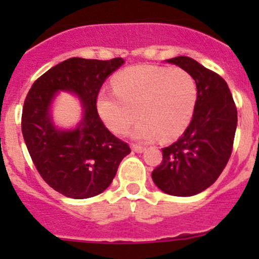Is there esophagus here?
I'll return each instance as SVG.
<instances>
[{
  "label": "esophagus",
  "mask_w": 259,
  "mask_h": 259,
  "mask_svg": "<svg viewBox=\"0 0 259 259\" xmlns=\"http://www.w3.org/2000/svg\"><path fill=\"white\" fill-rule=\"evenodd\" d=\"M146 148L145 146H141V145H137V144H132V150L136 153H143Z\"/></svg>",
  "instance_id": "1"
}]
</instances>
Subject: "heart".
I'll return each instance as SVG.
<instances>
[{
	"label": "heart",
	"instance_id": "heart-1",
	"mask_svg": "<svg viewBox=\"0 0 259 259\" xmlns=\"http://www.w3.org/2000/svg\"><path fill=\"white\" fill-rule=\"evenodd\" d=\"M114 92L97 96V111L114 134L122 135L137 119L136 139L172 140L188 127L197 102V84L180 67L136 65L124 68L113 80Z\"/></svg>",
	"mask_w": 259,
	"mask_h": 259
}]
</instances>
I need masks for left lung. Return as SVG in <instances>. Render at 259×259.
<instances>
[{
	"label": "left lung",
	"mask_w": 259,
	"mask_h": 259,
	"mask_svg": "<svg viewBox=\"0 0 259 259\" xmlns=\"http://www.w3.org/2000/svg\"><path fill=\"white\" fill-rule=\"evenodd\" d=\"M188 71L197 84V102L184 134L162 149V162L152 172L164 193L188 197L209 188L231 157L237 109L226 80L189 57L167 59Z\"/></svg>",
	"instance_id": "left-lung-1"
}]
</instances>
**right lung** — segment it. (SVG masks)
<instances>
[{
	"label": "right lung",
	"mask_w": 259,
	"mask_h": 259,
	"mask_svg": "<svg viewBox=\"0 0 259 259\" xmlns=\"http://www.w3.org/2000/svg\"><path fill=\"white\" fill-rule=\"evenodd\" d=\"M123 62L68 58L41 75L24 100L22 134L29 155L45 183L66 197L102 193L131 153L105 127L96 106L104 81ZM59 89L76 93L84 104V118L74 132L57 130L50 120V102Z\"/></svg>",
	"instance_id": "obj_1"
}]
</instances>
